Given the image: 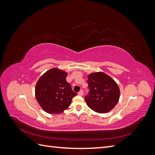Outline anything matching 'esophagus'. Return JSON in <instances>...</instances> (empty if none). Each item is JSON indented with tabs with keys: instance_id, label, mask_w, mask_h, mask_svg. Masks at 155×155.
Here are the masks:
<instances>
[{
	"instance_id": "obj_1",
	"label": "esophagus",
	"mask_w": 155,
	"mask_h": 155,
	"mask_svg": "<svg viewBox=\"0 0 155 155\" xmlns=\"http://www.w3.org/2000/svg\"><path fill=\"white\" fill-rule=\"evenodd\" d=\"M78 95L79 96H83V91L82 90H81L80 91L78 92Z\"/></svg>"
}]
</instances>
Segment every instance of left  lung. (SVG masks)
Here are the masks:
<instances>
[{
	"mask_svg": "<svg viewBox=\"0 0 155 155\" xmlns=\"http://www.w3.org/2000/svg\"><path fill=\"white\" fill-rule=\"evenodd\" d=\"M87 78L90 94L85 100L88 107L97 113H107L113 109L120 96L117 83L101 71L88 74Z\"/></svg>",
	"mask_w": 155,
	"mask_h": 155,
	"instance_id": "8db88e82",
	"label": "left lung"
}]
</instances>
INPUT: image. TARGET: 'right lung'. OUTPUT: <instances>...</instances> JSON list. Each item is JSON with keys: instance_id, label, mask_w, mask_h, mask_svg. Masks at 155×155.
I'll return each mask as SVG.
<instances>
[{"instance_id": "right-lung-1", "label": "right lung", "mask_w": 155, "mask_h": 155, "mask_svg": "<svg viewBox=\"0 0 155 155\" xmlns=\"http://www.w3.org/2000/svg\"><path fill=\"white\" fill-rule=\"evenodd\" d=\"M68 72L52 68L39 78L35 94L38 104L46 112L59 114L70 106L72 97L77 95L66 81Z\"/></svg>"}]
</instances>
